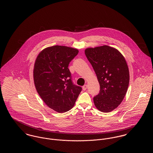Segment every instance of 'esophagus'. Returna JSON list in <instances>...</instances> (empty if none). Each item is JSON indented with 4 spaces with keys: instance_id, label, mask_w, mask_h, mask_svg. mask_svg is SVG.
I'll use <instances>...</instances> for the list:
<instances>
[{
    "instance_id": "obj_1",
    "label": "esophagus",
    "mask_w": 153,
    "mask_h": 153,
    "mask_svg": "<svg viewBox=\"0 0 153 153\" xmlns=\"http://www.w3.org/2000/svg\"><path fill=\"white\" fill-rule=\"evenodd\" d=\"M88 86L87 85H84L83 87H82V89L84 90V91H85L87 89Z\"/></svg>"
}]
</instances>
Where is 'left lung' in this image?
Wrapping results in <instances>:
<instances>
[{"label": "left lung", "instance_id": "8db88e82", "mask_svg": "<svg viewBox=\"0 0 153 153\" xmlns=\"http://www.w3.org/2000/svg\"><path fill=\"white\" fill-rule=\"evenodd\" d=\"M85 54L100 84V92L94 97L95 107L109 112L120 104L127 93L130 74L126 61L118 50L107 45L88 48Z\"/></svg>", "mask_w": 153, "mask_h": 153}]
</instances>
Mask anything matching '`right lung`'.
I'll return each mask as SVG.
<instances>
[{
    "label": "right lung",
    "instance_id": "right-lung-1",
    "mask_svg": "<svg viewBox=\"0 0 153 153\" xmlns=\"http://www.w3.org/2000/svg\"><path fill=\"white\" fill-rule=\"evenodd\" d=\"M78 53V49L68 46H50L39 53L34 63L36 91L49 108L59 113L72 109L82 90L73 84L68 69Z\"/></svg>",
    "mask_w": 153,
    "mask_h": 153
}]
</instances>
